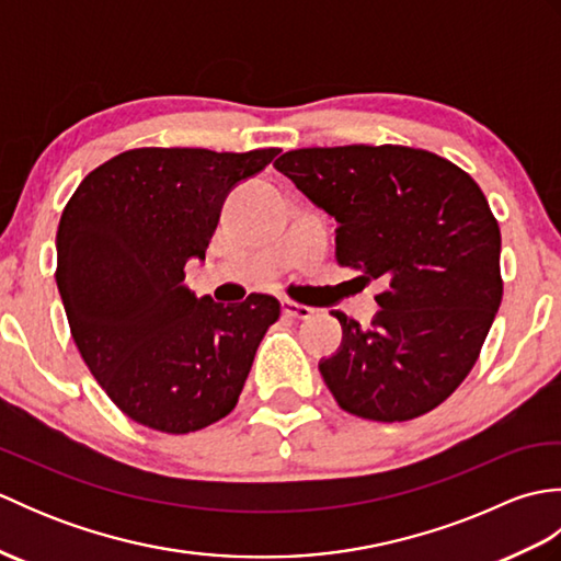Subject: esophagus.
<instances>
[{
	"label": "esophagus",
	"instance_id": "1",
	"mask_svg": "<svg viewBox=\"0 0 561 561\" xmlns=\"http://www.w3.org/2000/svg\"><path fill=\"white\" fill-rule=\"evenodd\" d=\"M282 311L287 313V316H291V318H299V320H308V318H311V316L316 313L311 306L296 304V301H289V299L282 301Z\"/></svg>",
	"mask_w": 561,
	"mask_h": 561
}]
</instances>
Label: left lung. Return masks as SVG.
Wrapping results in <instances>:
<instances>
[{"label": "left lung", "instance_id": "obj_1", "mask_svg": "<svg viewBox=\"0 0 561 561\" xmlns=\"http://www.w3.org/2000/svg\"><path fill=\"white\" fill-rule=\"evenodd\" d=\"M274 169L337 221L340 265L383 284L368 328L332 311L342 344L318 368L340 408L374 422L438 408L478 362L502 304V233L480 185L398 145L294 149Z\"/></svg>", "mask_w": 561, "mask_h": 561}]
</instances>
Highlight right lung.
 I'll return each mask as SVG.
<instances>
[{
	"label": "right lung",
	"mask_w": 561,
	"mask_h": 561,
	"mask_svg": "<svg viewBox=\"0 0 561 561\" xmlns=\"http://www.w3.org/2000/svg\"><path fill=\"white\" fill-rule=\"evenodd\" d=\"M279 149L245 153L145 147L83 178L57 229V289L71 337L129 420L163 434L229 414L279 301L224 306L190 291L226 195Z\"/></svg>",
	"instance_id": "obj_1"
}]
</instances>
